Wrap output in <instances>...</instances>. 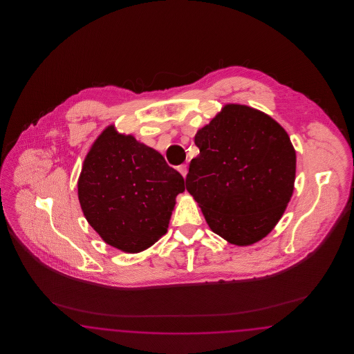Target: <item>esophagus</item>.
Masks as SVG:
<instances>
[{
	"instance_id": "obj_1",
	"label": "esophagus",
	"mask_w": 354,
	"mask_h": 354,
	"mask_svg": "<svg viewBox=\"0 0 354 354\" xmlns=\"http://www.w3.org/2000/svg\"><path fill=\"white\" fill-rule=\"evenodd\" d=\"M178 171L182 174L183 178H185V175L188 172V167H187V165H180V166H178Z\"/></svg>"
}]
</instances>
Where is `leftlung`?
<instances>
[{
    "label": "left lung",
    "instance_id": "obj_1",
    "mask_svg": "<svg viewBox=\"0 0 354 354\" xmlns=\"http://www.w3.org/2000/svg\"><path fill=\"white\" fill-rule=\"evenodd\" d=\"M199 155L185 188L209 228L236 245L270 234L290 201L296 152L286 130L267 114L227 104L195 135Z\"/></svg>",
    "mask_w": 354,
    "mask_h": 354
}]
</instances>
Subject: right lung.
Instances as JSON below:
<instances>
[{"label": "right lung", "mask_w": 354, "mask_h": 354, "mask_svg": "<svg viewBox=\"0 0 354 354\" xmlns=\"http://www.w3.org/2000/svg\"><path fill=\"white\" fill-rule=\"evenodd\" d=\"M185 179L134 136L107 127L93 145L78 180L88 224L124 252H140L166 235Z\"/></svg>", "instance_id": "right-lung-1"}]
</instances>
